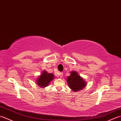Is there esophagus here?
Returning a JSON list of instances; mask_svg holds the SVG:
<instances>
[{
    "label": "esophagus",
    "instance_id": "esophagus-1",
    "mask_svg": "<svg viewBox=\"0 0 121 121\" xmlns=\"http://www.w3.org/2000/svg\"><path fill=\"white\" fill-rule=\"evenodd\" d=\"M63 73H60V78H62V77H63Z\"/></svg>",
    "mask_w": 121,
    "mask_h": 121
}]
</instances>
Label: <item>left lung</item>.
I'll return each instance as SVG.
<instances>
[{
	"mask_svg": "<svg viewBox=\"0 0 121 121\" xmlns=\"http://www.w3.org/2000/svg\"><path fill=\"white\" fill-rule=\"evenodd\" d=\"M69 87L74 92L82 91L87 85L86 82L76 71H71L66 78Z\"/></svg>",
	"mask_w": 121,
	"mask_h": 121,
	"instance_id": "8db88e82",
	"label": "left lung"
}]
</instances>
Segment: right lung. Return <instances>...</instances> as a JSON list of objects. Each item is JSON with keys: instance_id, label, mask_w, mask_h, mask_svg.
Here are the masks:
<instances>
[{"instance_id": "right-lung-1", "label": "right lung", "mask_w": 121, "mask_h": 121, "mask_svg": "<svg viewBox=\"0 0 121 121\" xmlns=\"http://www.w3.org/2000/svg\"><path fill=\"white\" fill-rule=\"evenodd\" d=\"M55 75L52 73H48L47 71H43L42 74L38 76L36 80V84L41 88H45L48 86L49 83L54 79Z\"/></svg>"}]
</instances>
